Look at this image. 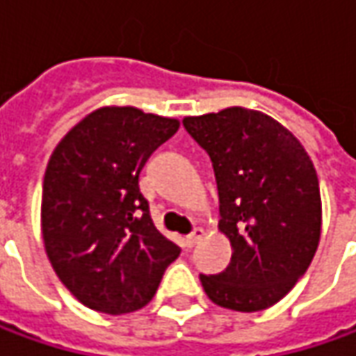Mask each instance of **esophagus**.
<instances>
[{"label": "esophagus", "instance_id": "obj_1", "mask_svg": "<svg viewBox=\"0 0 356 356\" xmlns=\"http://www.w3.org/2000/svg\"><path fill=\"white\" fill-rule=\"evenodd\" d=\"M202 238H204V229H202V227H194V229H192V234H188V236H186V245H188V248H192V245H196Z\"/></svg>", "mask_w": 356, "mask_h": 356}]
</instances>
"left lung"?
<instances>
[{
	"label": "left lung",
	"instance_id": "obj_1",
	"mask_svg": "<svg viewBox=\"0 0 356 356\" xmlns=\"http://www.w3.org/2000/svg\"><path fill=\"white\" fill-rule=\"evenodd\" d=\"M186 130L210 154L220 232L232 261L200 275L220 307L253 313L275 305L307 271L321 238L319 178L303 144L266 113L229 106L186 117Z\"/></svg>",
	"mask_w": 356,
	"mask_h": 356
}]
</instances>
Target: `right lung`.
<instances>
[{
  "label": "right lung",
  "instance_id": "right-lung-1",
  "mask_svg": "<svg viewBox=\"0 0 356 356\" xmlns=\"http://www.w3.org/2000/svg\"><path fill=\"white\" fill-rule=\"evenodd\" d=\"M180 120L136 106H101L79 120L49 158L41 234L61 283L108 315L143 309L180 248L158 232L138 176Z\"/></svg>",
  "mask_w": 356,
  "mask_h": 356
}]
</instances>
